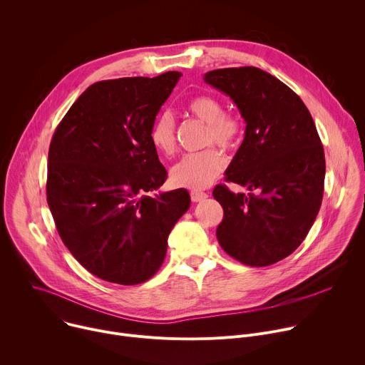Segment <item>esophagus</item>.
I'll list each match as a JSON object with an SVG mask.
<instances>
[{
  "label": "esophagus",
  "mask_w": 365,
  "mask_h": 365,
  "mask_svg": "<svg viewBox=\"0 0 365 365\" xmlns=\"http://www.w3.org/2000/svg\"><path fill=\"white\" fill-rule=\"evenodd\" d=\"M206 197H207L206 192H200V190H192L190 192L192 202H200V200H205Z\"/></svg>",
  "instance_id": "1"
}]
</instances>
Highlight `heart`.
Returning <instances> with one entry per match:
<instances>
[{"instance_id": "heart-1", "label": "heart", "mask_w": 365, "mask_h": 365, "mask_svg": "<svg viewBox=\"0 0 365 365\" xmlns=\"http://www.w3.org/2000/svg\"><path fill=\"white\" fill-rule=\"evenodd\" d=\"M187 111L206 123L203 144H218L222 148H235L244 133L242 120L234 113H225L222 102L211 95H199L187 102ZM150 143L159 153L172 155L176 151V125L169 113L160 114L150 128ZM224 154L210 147L190 153L172 168L170 180L175 186L202 189L210 185L225 168Z\"/></svg>"}]
</instances>
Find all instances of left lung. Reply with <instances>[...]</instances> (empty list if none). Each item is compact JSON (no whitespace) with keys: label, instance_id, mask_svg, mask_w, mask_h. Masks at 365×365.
<instances>
[{"label":"left lung","instance_id":"obj_1","mask_svg":"<svg viewBox=\"0 0 365 365\" xmlns=\"http://www.w3.org/2000/svg\"><path fill=\"white\" fill-rule=\"evenodd\" d=\"M203 81L228 95L247 124L225 180L251 192L214 189L224 207L218 242L247 266L274 264L302 244L322 203L325 154L315 123L287 85L258 68L217 69Z\"/></svg>","mask_w":365,"mask_h":365}]
</instances>
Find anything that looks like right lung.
I'll return each instance as SVG.
<instances>
[{
  "label": "right lung",
  "mask_w": 365,
  "mask_h": 365,
  "mask_svg": "<svg viewBox=\"0 0 365 365\" xmlns=\"http://www.w3.org/2000/svg\"><path fill=\"white\" fill-rule=\"evenodd\" d=\"M180 76L166 72L96 82L51 138L50 212L72 255L106 282L148 280L163 263L172 228L190 206L186 189L150 195L168 178L150 128Z\"/></svg>",
  "instance_id": "1"
}]
</instances>
